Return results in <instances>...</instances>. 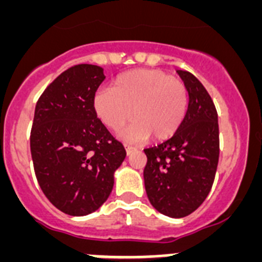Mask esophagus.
I'll return each mask as SVG.
<instances>
[{"label": "esophagus", "mask_w": 262, "mask_h": 262, "mask_svg": "<svg viewBox=\"0 0 262 262\" xmlns=\"http://www.w3.org/2000/svg\"><path fill=\"white\" fill-rule=\"evenodd\" d=\"M124 148H126V152H127V155H131L133 154V152H135L136 151V148L135 147H133V145H124Z\"/></svg>", "instance_id": "obj_1"}]
</instances>
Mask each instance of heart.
I'll return each mask as SVG.
<instances>
[{
    "label": "heart",
    "mask_w": 262,
    "mask_h": 262,
    "mask_svg": "<svg viewBox=\"0 0 262 262\" xmlns=\"http://www.w3.org/2000/svg\"><path fill=\"white\" fill-rule=\"evenodd\" d=\"M98 119L127 142H142L154 135L165 140L176 134L187 110V90L181 80L160 69H134L118 76L113 88L98 90L93 99Z\"/></svg>",
    "instance_id": "obj_1"
}]
</instances>
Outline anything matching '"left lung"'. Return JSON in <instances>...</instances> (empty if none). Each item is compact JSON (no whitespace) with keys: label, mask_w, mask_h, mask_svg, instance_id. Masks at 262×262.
<instances>
[{"label":"left lung","mask_w":262,"mask_h":262,"mask_svg":"<svg viewBox=\"0 0 262 262\" xmlns=\"http://www.w3.org/2000/svg\"><path fill=\"white\" fill-rule=\"evenodd\" d=\"M177 73L189 93L186 115L172 138L145 148L143 172L151 205L170 217L187 216L202 205L219 161L217 113L211 97L190 72Z\"/></svg>","instance_id":"8db88e82"}]
</instances>
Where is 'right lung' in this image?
Returning <instances> with one entry per match:
<instances>
[{
  "label": "right lung",
  "instance_id": "1",
  "mask_svg": "<svg viewBox=\"0 0 262 262\" xmlns=\"http://www.w3.org/2000/svg\"><path fill=\"white\" fill-rule=\"evenodd\" d=\"M103 80L101 67L78 64L55 78L35 106L30 148L36 180L48 201L72 216L106 202L126 157L94 111Z\"/></svg>",
  "mask_w": 262,
  "mask_h": 262
}]
</instances>
